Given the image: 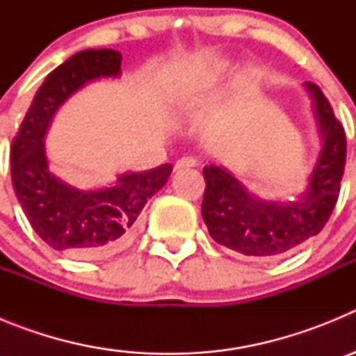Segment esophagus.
Masks as SVG:
<instances>
[{"label":"esophagus","instance_id":"1","mask_svg":"<svg viewBox=\"0 0 356 356\" xmlns=\"http://www.w3.org/2000/svg\"><path fill=\"white\" fill-rule=\"evenodd\" d=\"M196 165H197L196 159H193V156H184V159H180L178 162L175 163V169H176V171H181V169L196 168Z\"/></svg>","mask_w":356,"mask_h":356}]
</instances>
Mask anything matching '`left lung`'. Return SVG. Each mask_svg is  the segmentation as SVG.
Segmentation results:
<instances>
[{"label":"left lung","instance_id":"obj_1","mask_svg":"<svg viewBox=\"0 0 356 356\" xmlns=\"http://www.w3.org/2000/svg\"><path fill=\"white\" fill-rule=\"evenodd\" d=\"M319 122L323 149L307 193L294 203L262 201L225 168L203 169L207 188L201 213L217 244L246 257H278L325 228L332 216L346 165V134L323 90L307 81Z\"/></svg>","mask_w":356,"mask_h":356}]
</instances>
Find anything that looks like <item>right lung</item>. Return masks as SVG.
<instances>
[{"label":"right lung","mask_w":356,"mask_h":356,"mask_svg":"<svg viewBox=\"0 0 356 356\" xmlns=\"http://www.w3.org/2000/svg\"><path fill=\"white\" fill-rule=\"evenodd\" d=\"M121 58L115 49H85L67 58L46 76L12 140V185L31 228L49 248L72 259H103L128 246L144 205L172 171L163 163L127 172L112 187L96 191L74 188L49 172L44 135L58 106L85 83L118 76Z\"/></svg>","instance_id":"right-lung-1"}]
</instances>
